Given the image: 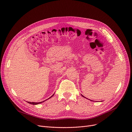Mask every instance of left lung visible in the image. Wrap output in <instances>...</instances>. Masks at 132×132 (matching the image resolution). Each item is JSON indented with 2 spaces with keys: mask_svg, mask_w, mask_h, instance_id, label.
<instances>
[{
  "mask_svg": "<svg viewBox=\"0 0 132 132\" xmlns=\"http://www.w3.org/2000/svg\"><path fill=\"white\" fill-rule=\"evenodd\" d=\"M81 95H82V97H85V98H86V97H85V96H83V95H82V94H81ZM90 101H92V100H90Z\"/></svg>",
  "mask_w": 132,
  "mask_h": 132,
  "instance_id": "1",
  "label": "left lung"
}]
</instances>
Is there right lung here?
<instances>
[{
    "mask_svg": "<svg viewBox=\"0 0 132 132\" xmlns=\"http://www.w3.org/2000/svg\"><path fill=\"white\" fill-rule=\"evenodd\" d=\"M54 94H53V95H52V96H51V97H50V98H48V99H49V98H51L54 95ZM45 102V101H43V102H27L28 103H29V104H32V105H37V104H39V103H43V102Z\"/></svg>",
    "mask_w": 132,
    "mask_h": 132,
    "instance_id": "right-lung-1",
    "label": "right lung"
}]
</instances>
